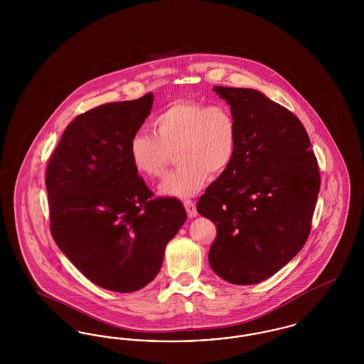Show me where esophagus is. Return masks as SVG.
<instances>
[{"label": "esophagus", "mask_w": 364, "mask_h": 364, "mask_svg": "<svg viewBox=\"0 0 364 364\" xmlns=\"http://www.w3.org/2000/svg\"><path fill=\"white\" fill-rule=\"evenodd\" d=\"M184 206H186V210H187V213H188V217H190V218H195V217L198 215L196 206H195V203H193L192 200H184Z\"/></svg>", "instance_id": "1"}]
</instances>
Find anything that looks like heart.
Returning <instances> with one entry per match:
<instances>
[{
  "instance_id": "obj_1",
  "label": "heart",
  "mask_w": 364,
  "mask_h": 364,
  "mask_svg": "<svg viewBox=\"0 0 364 364\" xmlns=\"http://www.w3.org/2000/svg\"><path fill=\"white\" fill-rule=\"evenodd\" d=\"M153 128L156 136L134 134L128 153L135 171L150 180L164 174L174 153L178 168L158 186L161 196L186 199L196 195L210 172L225 173L237 153V120L224 104L174 101L156 116Z\"/></svg>"
}]
</instances>
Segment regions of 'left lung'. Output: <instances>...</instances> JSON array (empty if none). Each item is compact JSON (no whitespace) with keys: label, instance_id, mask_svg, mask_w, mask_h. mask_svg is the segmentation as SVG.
Masks as SVG:
<instances>
[{"label":"left lung","instance_id":"left-lung-1","mask_svg":"<svg viewBox=\"0 0 364 364\" xmlns=\"http://www.w3.org/2000/svg\"><path fill=\"white\" fill-rule=\"evenodd\" d=\"M233 112L237 153L196 210L217 226L208 251L214 273L251 285L276 274L303 248L321 187L300 120L252 88H213Z\"/></svg>","mask_w":364,"mask_h":364}]
</instances>
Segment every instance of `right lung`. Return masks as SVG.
Instances as JSON below:
<instances>
[{
	"instance_id": "add662e5",
	"label": "right lung",
	"mask_w": 364,
	"mask_h": 364,
	"mask_svg": "<svg viewBox=\"0 0 364 364\" xmlns=\"http://www.w3.org/2000/svg\"><path fill=\"white\" fill-rule=\"evenodd\" d=\"M153 102L149 92L79 114L45 178L55 244L91 282L122 294L156 278L166 244L187 220L178 199H153L129 158V140Z\"/></svg>"
}]
</instances>
